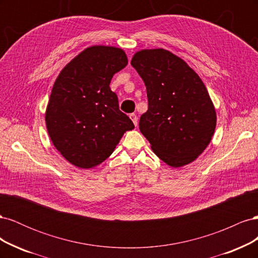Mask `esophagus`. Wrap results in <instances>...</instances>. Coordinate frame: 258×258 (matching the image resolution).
<instances>
[{"mask_svg": "<svg viewBox=\"0 0 258 258\" xmlns=\"http://www.w3.org/2000/svg\"><path fill=\"white\" fill-rule=\"evenodd\" d=\"M129 117H130V119L132 120V122L135 123V126H137V124H138V116L136 114H130Z\"/></svg>", "mask_w": 258, "mask_h": 258, "instance_id": "1", "label": "esophagus"}]
</instances>
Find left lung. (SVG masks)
Wrapping results in <instances>:
<instances>
[{
  "instance_id": "left-lung-1",
  "label": "left lung",
  "mask_w": 258,
  "mask_h": 258,
  "mask_svg": "<svg viewBox=\"0 0 258 258\" xmlns=\"http://www.w3.org/2000/svg\"><path fill=\"white\" fill-rule=\"evenodd\" d=\"M131 66L143 80L148 100L140 131L167 165H188L206 150L216 126L204 82L184 60L161 48L138 51Z\"/></svg>"
}]
</instances>
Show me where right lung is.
Instances as JSON below:
<instances>
[{"label": "right lung", "mask_w": 258, "mask_h": 258, "mask_svg": "<svg viewBox=\"0 0 258 258\" xmlns=\"http://www.w3.org/2000/svg\"><path fill=\"white\" fill-rule=\"evenodd\" d=\"M128 63L111 46H92L63 68L53 84L46 127L54 147L72 165L89 169L108 158L123 134L135 128L110 88Z\"/></svg>", "instance_id": "add662e5"}]
</instances>
